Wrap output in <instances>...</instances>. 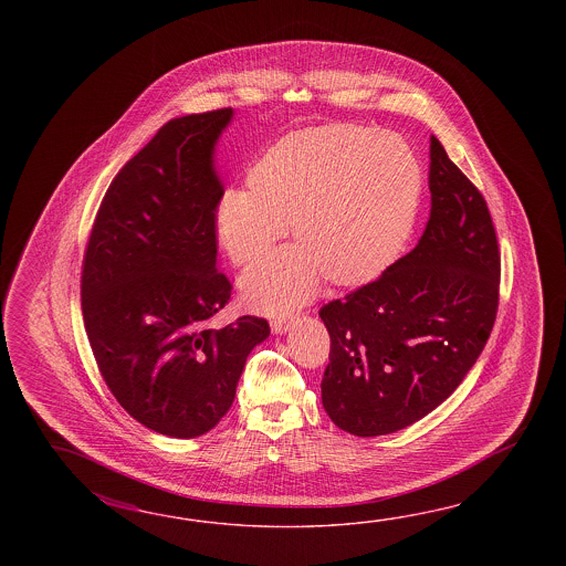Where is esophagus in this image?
Segmentation results:
<instances>
[{
  "mask_svg": "<svg viewBox=\"0 0 566 566\" xmlns=\"http://www.w3.org/2000/svg\"><path fill=\"white\" fill-rule=\"evenodd\" d=\"M293 324H295V315L293 313H283L279 317H273L271 329H273V334H287Z\"/></svg>",
  "mask_w": 566,
  "mask_h": 566,
  "instance_id": "34e87169",
  "label": "esophagus"
}]
</instances>
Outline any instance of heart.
<instances>
[{"instance_id": "obj_1", "label": "heart", "mask_w": 566, "mask_h": 566, "mask_svg": "<svg viewBox=\"0 0 566 566\" xmlns=\"http://www.w3.org/2000/svg\"><path fill=\"white\" fill-rule=\"evenodd\" d=\"M421 188L419 161L397 133L307 127L254 161L247 192L220 198L214 230L232 263L247 265L289 224L297 244L269 254L241 281L259 310L281 312L310 300L324 277L336 287L380 277L409 239Z\"/></svg>"}]
</instances>
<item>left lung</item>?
Listing matches in <instances>:
<instances>
[{"label":"left lung","instance_id":"8db88e82","mask_svg":"<svg viewBox=\"0 0 566 566\" xmlns=\"http://www.w3.org/2000/svg\"><path fill=\"white\" fill-rule=\"evenodd\" d=\"M431 217L380 277L319 310L322 402L342 431L397 433L453 395L492 334L500 251L480 190L431 135Z\"/></svg>","mask_w":566,"mask_h":566}]
</instances>
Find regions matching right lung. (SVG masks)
<instances>
[{
    "label": "right lung",
    "instance_id": "add662e5",
    "mask_svg": "<svg viewBox=\"0 0 566 566\" xmlns=\"http://www.w3.org/2000/svg\"><path fill=\"white\" fill-rule=\"evenodd\" d=\"M232 117L166 123L111 181L83 261L86 336L108 390L135 421L178 439L217 427L271 332L253 315L212 325L232 289L214 230V151Z\"/></svg>",
    "mask_w": 566,
    "mask_h": 566
}]
</instances>
